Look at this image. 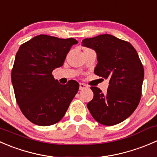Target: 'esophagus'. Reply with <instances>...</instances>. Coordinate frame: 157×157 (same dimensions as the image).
Listing matches in <instances>:
<instances>
[{
    "label": "esophagus",
    "mask_w": 157,
    "mask_h": 157,
    "mask_svg": "<svg viewBox=\"0 0 157 157\" xmlns=\"http://www.w3.org/2000/svg\"><path fill=\"white\" fill-rule=\"evenodd\" d=\"M86 88H88V86H86V84H84V83H80V90H84V89H86Z\"/></svg>",
    "instance_id": "1"
}]
</instances>
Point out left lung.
Wrapping results in <instances>:
<instances>
[{"label":"left lung","instance_id":"1","mask_svg":"<svg viewBox=\"0 0 157 157\" xmlns=\"http://www.w3.org/2000/svg\"><path fill=\"white\" fill-rule=\"evenodd\" d=\"M82 44L97 52L94 74L109 80L104 94L91 86L94 98L88 109L103 125L120 124L133 113L141 98L144 69L137 52L130 43L110 34L86 38Z\"/></svg>","mask_w":157,"mask_h":157}]
</instances>
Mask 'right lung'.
<instances>
[{"instance_id":"1","label":"right lung","mask_w":157,"mask_h":157,"mask_svg":"<svg viewBox=\"0 0 157 157\" xmlns=\"http://www.w3.org/2000/svg\"><path fill=\"white\" fill-rule=\"evenodd\" d=\"M74 38L61 39L40 34L21 45L11 71L15 98L27 120L39 126L58 123L66 113L79 90L71 80L66 85L54 78L52 72L62 67Z\"/></svg>"}]
</instances>
